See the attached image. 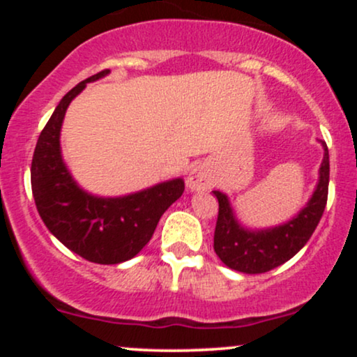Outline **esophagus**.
Instances as JSON below:
<instances>
[{"label": "esophagus", "mask_w": 357, "mask_h": 357, "mask_svg": "<svg viewBox=\"0 0 357 357\" xmlns=\"http://www.w3.org/2000/svg\"><path fill=\"white\" fill-rule=\"evenodd\" d=\"M186 184L190 190H206L210 186V178H208L206 171L203 167H195L186 178Z\"/></svg>", "instance_id": "34e87169"}]
</instances>
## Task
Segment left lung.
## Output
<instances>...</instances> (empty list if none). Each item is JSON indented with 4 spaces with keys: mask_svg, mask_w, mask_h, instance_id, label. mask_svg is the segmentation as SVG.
Instances as JSON below:
<instances>
[{
    "mask_svg": "<svg viewBox=\"0 0 357 357\" xmlns=\"http://www.w3.org/2000/svg\"><path fill=\"white\" fill-rule=\"evenodd\" d=\"M324 146L319 184L307 206L294 220L268 230L252 231L240 227L233 216L228 198L213 191L218 199L215 228V252L227 267L243 273H265L290 260L309 241L322 218L329 192V151Z\"/></svg>",
    "mask_w": 357,
    "mask_h": 357,
    "instance_id": "obj_1",
    "label": "left lung"
}]
</instances>
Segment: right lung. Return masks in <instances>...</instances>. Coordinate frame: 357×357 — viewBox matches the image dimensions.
<instances>
[{
  "label": "right lung",
  "mask_w": 357,
  "mask_h": 357,
  "mask_svg": "<svg viewBox=\"0 0 357 357\" xmlns=\"http://www.w3.org/2000/svg\"><path fill=\"white\" fill-rule=\"evenodd\" d=\"M107 73L102 70L80 82L56 105L36 142L31 191L43 223L65 247L93 264L114 265L146 247L162 213L183 195L184 181L178 178L122 198H97L73 181L60 153L65 110L89 82Z\"/></svg>",
  "instance_id": "obj_1"
}]
</instances>
